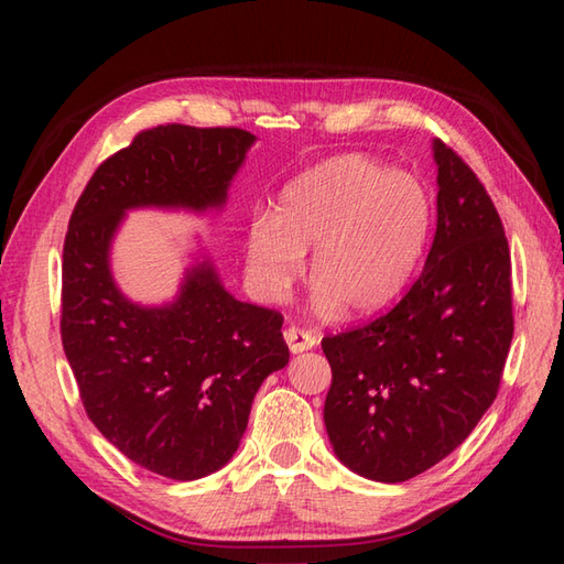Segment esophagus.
Segmentation results:
<instances>
[{
  "label": "esophagus",
  "mask_w": 564,
  "mask_h": 564,
  "mask_svg": "<svg viewBox=\"0 0 564 564\" xmlns=\"http://www.w3.org/2000/svg\"><path fill=\"white\" fill-rule=\"evenodd\" d=\"M284 340L292 352H305L315 346V336L308 329H301V327H286Z\"/></svg>",
  "instance_id": "obj_1"
}]
</instances>
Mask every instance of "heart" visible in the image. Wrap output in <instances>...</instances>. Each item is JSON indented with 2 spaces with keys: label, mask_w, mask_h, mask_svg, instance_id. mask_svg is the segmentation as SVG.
Segmentation results:
<instances>
[{
  "label": "heart",
  "mask_w": 564,
  "mask_h": 564,
  "mask_svg": "<svg viewBox=\"0 0 564 564\" xmlns=\"http://www.w3.org/2000/svg\"><path fill=\"white\" fill-rule=\"evenodd\" d=\"M431 224L433 202L414 174L348 152L296 176L275 214L251 220L247 270L256 292L282 301L315 249V311L371 313L414 275Z\"/></svg>",
  "instance_id": "1"
}]
</instances>
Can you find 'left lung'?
I'll list each match as a JSON object with an SVG mask.
<instances>
[{
	"instance_id": "8db88e82",
	"label": "left lung",
	"mask_w": 564,
	"mask_h": 564,
	"mask_svg": "<svg viewBox=\"0 0 564 564\" xmlns=\"http://www.w3.org/2000/svg\"><path fill=\"white\" fill-rule=\"evenodd\" d=\"M437 228L419 280L365 327L322 338L324 425L340 464L404 482L464 442L499 392L513 340L510 251L473 169L433 141Z\"/></svg>"
}]
</instances>
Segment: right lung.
<instances>
[{
	"label": "right lung",
	"instance_id": "right-lung-1",
	"mask_svg": "<svg viewBox=\"0 0 564 564\" xmlns=\"http://www.w3.org/2000/svg\"><path fill=\"white\" fill-rule=\"evenodd\" d=\"M253 141L235 127L141 131L96 169L63 245L61 338L87 416L133 464L181 482L240 447L256 390L289 362L284 317L237 301L209 259L185 270L172 303H133L110 247L129 209L224 207Z\"/></svg>",
	"mask_w": 564,
	"mask_h": 564
}]
</instances>
